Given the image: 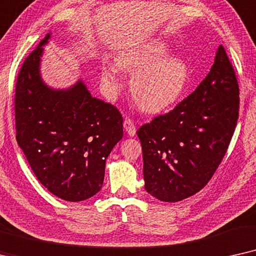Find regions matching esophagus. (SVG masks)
<instances>
[{"instance_id": "34e87169", "label": "esophagus", "mask_w": 256, "mask_h": 256, "mask_svg": "<svg viewBox=\"0 0 256 256\" xmlns=\"http://www.w3.org/2000/svg\"><path fill=\"white\" fill-rule=\"evenodd\" d=\"M124 128H125V132L128 134L130 137H134L136 136V131H137V128H136V125L132 119L130 118H125L124 120Z\"/></svg>"}]
</instances>
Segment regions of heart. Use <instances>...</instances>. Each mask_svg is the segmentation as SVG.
I'll return each instance as SVG.
<instances>
[{
  "label": "heart",
  "mask_w": 256,
  "mask_h": 256,
  "mask_svg": "<svg viewBox=\"0 0 256 256\" xmlns=\"http://www.w3.org/2000/svg\"><path fill=\"white\" fill-rule=\"evenodd\" d=\"M165 40L152 38L137 46L125 48L116 54L114 65L102 69L100 82L110 97L122 86V72L134 74L130 80L132 97L146 112H160L180 100L188 85L190 71L187 62L176 54H168Z\"/></svg>",
  "instance_id": "b5f03b06"
}]
</instances>
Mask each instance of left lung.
<instances>
[{
  "label": "left lung",
  "instance_id": "left-lung-1",
  "mask_svg": "<svg viewBox=\"0 0 256 256\" xmlns=\"http://www.w3.org/2000/svg\"><path fill=\"white\" fill-rule=\"evenodd\" d=\"M239 116V85L222 46L205 80L168 114L142 125L145 190L176 202L199 192L226 153Z\"/></svg>",
  "mask_w": 256,
  "mask_h": 256
}]
</instances>
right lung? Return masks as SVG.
I'll return each mask as SVG.
<instances>
[{
	"label": "right lung",
	"instance_id": "obj_1",
	"mask_svg": "<svg viewBox=\"0 0 256 256\" xmlns=\"http://www.w3.org/2000/svg\"><path fill=\"white\" fill-rule=\"evenodd\" d=\"M50 38L46 34L17 77L16 139L49 192L83 202L103 186L105 162L122 138V118L111 104L91 96L82 78L66 88L44 82L40 62Z\"/></svg>",
	"mask_w": 256,
	"mask_h": 256
}]
</instances>
